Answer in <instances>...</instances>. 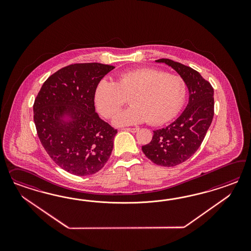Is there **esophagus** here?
<instances>
[{
	"instance_id": "esophagus-1",
	"label": "esophagus",
	"mask_w": 251,
	"mask_h": 251,
	"mask_svg": "<svg viewBox=\"0 0 251 251\" xmlns=\"http://www.w3.org/2000/svg\"><path fill=\"white\" fill-rule=\"evenodd\" d=\"M124 130H128V131H130V132H136L139 130V128H124Z\"/></svg>"
}]
</instances>
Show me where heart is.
Returning a JSON list of instances; mask_svg holds the SVG:
<instances>
[{"label": "heart", "instance_id": "b5f03b06", "mask_svg": "<svg viewBox=\"0 0 251 251\" xmlns=\"http://www.w3.org/2000/svg\"><path fill=\"white\" fill-rule=\"evenodd\" d=\"M187 84L182 77L154 68L124 72L116 82L103 78L94 94L95 104L106 118L113 117L129 98L131 106L116 115L115 126L141 122L162 125L179 113L187 98Z\"/></svg>", "mask_w": 251, "mask_h": 251}]
</instances>
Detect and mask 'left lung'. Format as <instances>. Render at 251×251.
Instances as JSON below:
<instances>
[{
    "mask_svg": "<svg viewBox=\"0 0 251 251\" xmlns=\"http://www.w3.org/2000/svg\"><path fill=\"white\" fill-rule=\"evenodd\" d=\"M182 77L189 103L181 115L166 128L153 130L152 141L142 146L148 159L162 167H175L192 156L201 145L213 122V88L197 71L179 62L160 59Z\"/></svg>",
    "mask_w": 251,
    "mask_h": 251,
    "instance_id": "obj_1",
    "label": "left lung"
}]
</instances>
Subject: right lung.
Masks as SVG:
<instances>
[{"instance_id":"1","label":"right lung","mask_w":251,"mask_h":251,"mask_svg":"<svg viewBox=\"0 0 251 251\" xmlns=\"http://www.w3.org/2000/svg\"><path fill=\"white\" fill-rule=\"evenodd\" d=\"M114 68L98 62L69 65L50 76L35 99L34 122L41 145L73 175H93L110 157L118 131L99 118L94 94Z\"/></svg>"}]
</instances>
